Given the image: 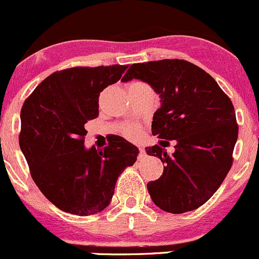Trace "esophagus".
<instances>
[{
    "label": "esophagus",
    "instance_id": "obj_1",
    "mask_svg": "<svg viewBox=\"0 0 259 259\" xmlns=\"http://www.w3.org/2000/svg\"><path fill=\"white\" fill-rule=\"evenodd\" d=\"M138 149H140V158H142V157H145V154H146L145 148H143V147H140Z\"/></svg>",
    "mask_w": 259,
    "mask_h": 259
}]
</instances>
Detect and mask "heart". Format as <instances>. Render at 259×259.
<instances>
[{
    "instance_id": "1",
    "label": "heart",
    "mask_w": 259,
    "mask_h": 259,
    "mask_svg": "<svg viewBox=\"0 0 259 259\" xmlns=\"http://www.w3.org/2000/svg\"><path fill=\"white\" fill-rule=\"evenodd\" d=\"M123 135L126 136L127 138H137L138 135H140V127L137 124H133V123H128L123 127L122 130Z\"/></svg>"
}]
</instances>
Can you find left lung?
<instances>
[{
  "label": "left lung",
  "mask_w": 259,
  "mask_h": 259,
  "mask_svg": "<svg viewBox=\"0 0 259 259\" xmlns=\"http://www.w3.org/2000/svg\"><path fill=\"white\" fill-rule=\"evenodd\" d=\"M133 78L147 82L161 97L152 121L159 144L178 142L170 156L159 145L146 148L164 163L161 177L147 183L149 196L175 214L197 209L220 188L233 163L238 124L232 101L210 74L185 60L133 63L122 81Z\"/></svg>",
  "instance_id": "1"
}]
</instances>
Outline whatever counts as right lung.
Here are the masks:
<instances>
[{
    "label": "right lung",
    "mask_w": 259,
    "mask_h": 259,
    "mask_svg": "<svg viewBox=\"0 0 259 259\" xmlns=\"http://www.w3.org/2000/svg\"><path fill=\"white\" fill-rule=\"evenodd\" d=\"M128 66L72 67L53 72L26 98L18 141L31 177L63 212L91 215L110 204L117 178L133 166L138 148L116 136L107 147L86 149L87 121L98 117V97Z\"/></svg>",
    "instance_id": "add662e5"
}]
</instances>
